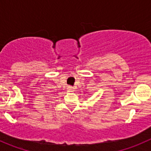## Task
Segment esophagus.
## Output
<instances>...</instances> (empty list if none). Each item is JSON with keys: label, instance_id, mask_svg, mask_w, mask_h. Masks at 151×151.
I'll return each mask as SVG.
<instances>
[{"label": "esophagus", "instance_id": "esophagus-1", "mask_svg": "<svg viewBox=\"0 0 151 151\" xmlns=\"http://www.w3.org/2000/svg\"><path fill=\"white\" fill-rule=\"evenodd\" d=\"M68 91H74V88H73V87H71V86H68Z\"/></svg>", "mask_w": 151, "mask_h": 151}]
</instances>
